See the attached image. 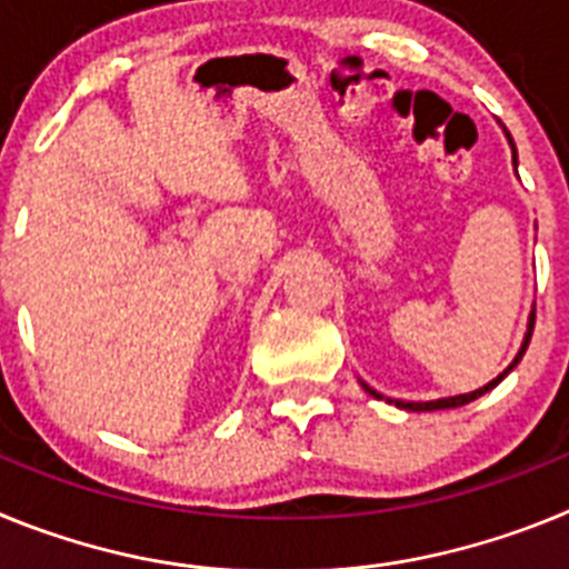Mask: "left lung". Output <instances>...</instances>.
Wrapping results in <instances>:
<instances>
[{"label":"left lung","mask_w":569,"mask_h":569,"mask_svg":"<svg viewBox=\"0 0 569 569\" xmlns=\"http://www.w3.org/2000/svg\"><path fill=\"white\" fill-rule=\"evenodd\" d=\"M512 153H516V148H512ZM512 162H516V156H512ZM532 325H536V313L530 316V328H527V339H525V345H521V350H519V356H516V361H512L510 367H507L505 373L499 376V379H492L490 385H485V387H479V390H472V393H465V396H453V399H439V401H396V407H405V410H416V413H421V410H447V407H461V405H470L472 399H479V396H485L487 390H492V387L499 385L501 379H505L507 373H510L512 367L519 365L521 361V356H525V350H527V345H530V336H532ZM365 390L370 396H376V399H381L379 393H376V390H370V387L365 385Z\"/></svg>","instance_id":"8db88e82"}]
</instances>
